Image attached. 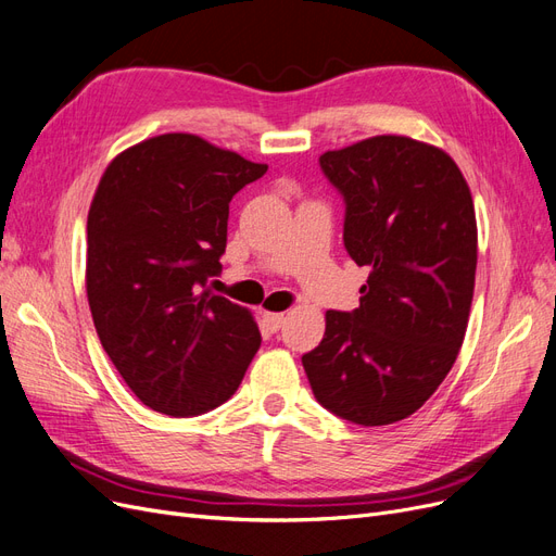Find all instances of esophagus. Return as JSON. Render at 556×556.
Listing matches in <instances>:
<instances>
[{"instance_id": "esophagus-1", "label": "esophagus", "mask_w": 556, "mask_h": 556, "mask_svg": "<svg viewBox=\"0 0 556 556\" xmlns=\"http://www.w3.org/2000/svg\"><path fill=\"white\" fill-rule=\"evenodd\" d=\"M262 317H264L266 327L271 331H278L285 325V319H288V317H285V313H268V311H264Z\"/></svg>"}]
</instances>
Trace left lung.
<instances>
[{
  "label": "left lung",
  "mask_w": 556,
  "mask_h": 556,
  "mask_svg": "<svg viewBox=\"0 0 556 556\" xmlns=\"http://www.w3.org/2000/svg\"><path fill=\"white\" fill-rule=\"evenodd\" d=\"M345 201L343 243L368 266L359 308L327 311L325 339L301 357L315 399L362 427L406 419L459 355L476 288L473 197L445 150L408 137L319 155Z\"/></svg>",
  "instance_id": "obj_1"
}]
</instances>
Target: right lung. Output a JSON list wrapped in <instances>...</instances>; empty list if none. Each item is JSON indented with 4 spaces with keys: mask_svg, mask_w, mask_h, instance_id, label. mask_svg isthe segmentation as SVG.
<instances>
[{
    "mask_svg": "<svg viewBox=\"0 0 556 556\" xmlns=\"http://www.w3.org/2000/svg\"><path fill=\"white\" fill-rule=\"evenodd\" d=\"M194 134L123 150L88 213V301L106 355L141 403L192 417L225 403L260 350L252 313L213 294L229 201L266 174Z\"/></svg>",
    "mask_w": 556,
    "mask_h": 556,
    "instance_id": "right-lung-1",
    "label": "right lung"
}]
</instances>
